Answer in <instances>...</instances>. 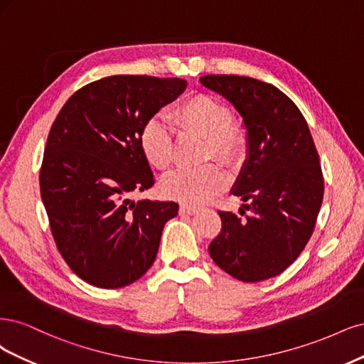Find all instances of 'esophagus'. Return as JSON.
Here are the masks:
<instances>
[{
  "instance_id": "obj_1",
  "label": "esophagus",
  "mask_w": 364,
  "mask_h": 364,
  "mask_svg": "<svg viewBox=\"0 0 364 364\" xmlns=\"http://www.w3.org/2000/svg\"><path fill=\"white\" fill-rule=\"evenodd\" d=\"M199 212V207L191 205V204H181L180 205V213L183 215H196Z\"/></svg>"
}]
</instances>
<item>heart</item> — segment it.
I'll return each mask as SVG.
<instances>
[{"instance_id":"obj_1","label":"heart","mask_w":364,"mask_h":364,"mask_svg":"<svg viewBox=\"0 0 364 364\" xmlns=\"http://www.w3.org/2000/svg\"><path fill=\"white\" fill-rule=\"evenodd\" d=\"M171 121L184 133H193L207 139L205 157H215L232 163L242 152V137L232 130V112L220 101L198 95L183 102L173 110ZM140 151L148 165L159 171L169 168L173 154L172 133L168 122L161 118L149 119L139 136ZM224 173L213 165L198 169H177L161 181L165 196L187 204H203L222 191Z\"/></svg>"}]
</instances>
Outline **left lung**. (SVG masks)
Masks as SVG:
<instances>
[{
	"label": "left lung",
	"instance_id": "obj_1",
	"mask_svg": "<svg viewBox=\"0 0 364 364\" xmlns=\"http://www.w3.org/2000/svg\"><path fill=\"white\" fill-rule=\"evenodd\" d=\"M201 85L230 102L246 132V160L231 193L252 216L219 212L208 254L245 283L279 275L306 248L318 219L323 178L309 125L287 95L264 81L205 75Z\"/></svg>",
	"mask_w": 364,
	"mask_h": 364
}]
</instances>
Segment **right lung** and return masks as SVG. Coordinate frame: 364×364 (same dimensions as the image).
Instances as JSON below:
<instances>
[{
    "instance_id": "right-lung-1",
    "label": "right lung",
    "mask_w": 364,
    "mask_h": 364,
    "mask_svg": "<svg viewBox=\"0 0 364 364\" xmlns=\"http://www.w3.org/2000/svg\"><path fill=\"white\" fill-rule=\"evenodd\" d=\"M187 87L183 78L112 75L77 90L46 140L39 175L53 237L86 283L119 289L156 260L173 201H133L154 184L139 145L144 125Z\"/></svg>"
}]
</instances>
